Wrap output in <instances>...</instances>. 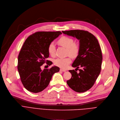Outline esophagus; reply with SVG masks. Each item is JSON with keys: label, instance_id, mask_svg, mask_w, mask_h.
<instances>
[{"label": "esophagus", "instance_id": "obj_1", "mask_svg": "<svg viewBox=\"0 0 120 120\" xmlns=\"http://www.w3.org/2000/svg\"><path fill=\"white\" fill-rule=\"evenodd\" d=\"M60 71H62V72H65V71H66V70L63 69H62V68H60Z\"/></svg>", "mask_w": 120, "mask_h": 120}]
</instances>
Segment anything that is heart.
<instances>
[{"label":"heart","mask_w":120,"mask_h":120,"mask_svg":"<svg viewBox=\"0 0 120 120\" xmlns=\"http://www.w3.org/2000/svg\"><path fill=\"white\" fill-rule=\"evenodd\" d=\"M57 43L60 46L67 49V55L73 58H75L78 55L80 50L79 45L78 43L74 42L73 38L67 36H63L57 41ZM55 51L56 48L53 42L50 43L48 47L49 54L51 56L54 57L55 55ZM71 62V59L70 56L64 58H57L54 61L55 65L62 68H66Z\"/></svg>","instance_id":"heart-1"}]
</instances>
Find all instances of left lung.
<instances>
[{
    "mask_svg": "<svg viewBox=\"0 0 120 120\" xmlns=\"http://www.w3.org/2000/svg\"><path fill=\"white\" fill-rule=\"evenodd\" d=\"M62 32L79 41V52L72 66L76 67V69L79 67L82 69L79 73L75 70H69L72 77L67 80V84L77 92H85L93 86L101 72L103 56L98 41L93 34L86 31Z\"/></svg>",
    "mask_w": 120,
    "mask_h": 120,
    "instance_id": "8db88e82",
    "label": "left lung"
}]
</instances>
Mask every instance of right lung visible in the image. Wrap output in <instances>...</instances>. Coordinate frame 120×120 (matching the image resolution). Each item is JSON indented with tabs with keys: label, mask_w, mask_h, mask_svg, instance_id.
Listing matches in <instances>:
<instances>
[{
	"label": "right lung",
	"mask_w": 120,
	"mask_h": 120,
	"mask_svg": "<svg viewBox=\"0 0 120 120\" xmlns=\"http://www.w3.org/2000/svg\"><path fill=\"white\" fill-rule=\"evenodd\" d=\"M61 32H37L25 41L18 57L17 69L21 82L28 91L40 92L49 85L52 75L60 70L57 66L42 70L44 63L50 66L52 62L46 60L49 57L48 47Z\"/></svg>",
	"instance_id": "right-lung-1"
}]
</instances>
